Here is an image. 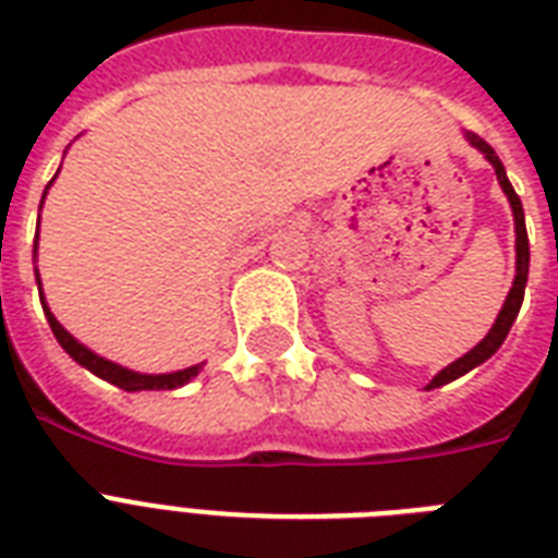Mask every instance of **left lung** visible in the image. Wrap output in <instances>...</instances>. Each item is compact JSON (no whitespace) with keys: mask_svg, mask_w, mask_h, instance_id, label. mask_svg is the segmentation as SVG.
Listing matches in <instances>:
<instances>
[{"mask_svg":"<svg viewBox=\"0 0 558 558\" xmlns=\"http://www.w3.org/2000/svg\"><path fill=\"white\" fill-rule=\"evenodd\" d=\"M466 142L472 144V147H477V150L484 153L486 161L493 165L495 177H498V185L504 187V193H507V199H510V205H512V217H515V280H512L510 295H507V301H504L501 313H498V318H495L493 330H489L484 336V341H481L477 348L469 350L466 356H460L458 362H451L449 367H442V371L437 373V376H434L432 381H428V388H440V385H446V381L458 379V376L469 373V371H472V367L484 365L486 359L493 356L495 350L501 348L504 339H507V332H510L512 322H515V315H519L521 301H524V287H527L530 240H527V228H524V208H521L519 193L512 191L510 179H507V170H504L501 159L495 156L493 147H489V144H486L484 138H481V135L466 133Z\"/></svg>","mask_w":558,"mask_h":558,"instance_id":"8db88e82","label":"left lung"}]
</instances>
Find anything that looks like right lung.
<instances>
[{"instance_id": "1", "label": "right lung", "mask_w": 558, "mask_h": 558, "mask_svg": "<svg viewBox=\"0 0 558 558\" xmlns=\"http://www.w3.org/2000/svg\"><path fill=\"white\" fill-rule=\"evenodd\" d=\"M48 185H51V182H48ZM43 199H46V196H43ZM39 208H43V205H39ZM34 252H37V240H34ZM39 301H43V310H46V318L48 324H51V332H54L57 341H60V348H63L65 353L77 362V365H83L86 371L100 376V379L112 381V385H118L121 390H173V388H182L185 381H191L193 376L202 371V365L185 367V371H177V373H159V376H153V373L126 371V367L116 365V362H109V359L98 356V353H92V350L83 348L81 341L74 339V336H69V330H63V324L57 322L54 315H51V310H48L46 298H43V287H39Z\"/></svg>"}]
</instances>
